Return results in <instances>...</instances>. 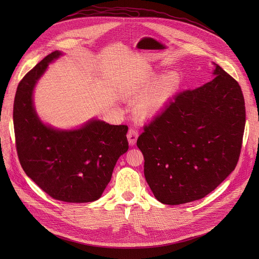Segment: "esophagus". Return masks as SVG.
I'll return each instance as SVG.
<instances>
[{
  "label": "esophagus",
  "instance_id": "esophagus-1",
  "mask_svg": "<svg viewBox=\"0 0 259 259\" xmlns=\"http://www.w3.org/2000/svg\"><path fill=\"white\" fill-rule=\"evenodd\" d=\"M139 138V131L134 128H130L128 133H127V139H128V143L130 146H134L137 144Z\"/></svg>",
  "mask_w": 259,
  "mask_h": 259
}]
</instances>
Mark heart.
Returning a JSON list of instances; mask_svg holds the SVG:
<instances>
[{
    "mask_svg": "<svg viewBox=\"0 0 259 259\" xmlns=\"http://www.w3.org/2000/svg\"><path fill=\"white\" fill-rule=\"evenodd\" d=\"M183 77L176 71H169L159 76L153 72L130 83L124 90V97L137 101L134 112L139 117L150 118L157 115L179 93Z\"/></svg>",
    "mask_w": 259,
    "mask_h": 259,
    "instance_id": "1",
    "label": "heart"
}]
</instances>
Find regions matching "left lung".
Returning <instances> with one entry per match:
<instances>
[{
  "mask_svg": "<svg viewBox=\"0 0 259 259\" xmlns=\"http://www.w3.org/2000/svg\"><path fill=\"white\" fill-rule=\"evenodd\" d=\"M214 65L212 80L179 93L138 139L146 181L165 205L205 197L239 159L246 124L242 91Z\"/></svg>",
  "mask_w": 259,
  "mask_h": 259,
  "instance_id": "left-lung-1",
  "label": "left lung"
}]
</instances>
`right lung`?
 <instances>
[{"mask_svg":"<svg viewBox=\"0 0 259 259\" xmlns=\"http://www.w3.org/2000/svg\"><path fill=\"white\" fill-rule=\"evenodd\" d=\"M62 54L51 52L20 81L13 104L17 151L27 176L49 196L90 202L102 196L118 157L127 152L128 127L93 118L78 129L59 130L39 119L34 87L48 64Z\"/></svg>","mask_w":259,"mask_h":259,"instance_id":"right-lung-1","label":"right lung"}]
</instances>
